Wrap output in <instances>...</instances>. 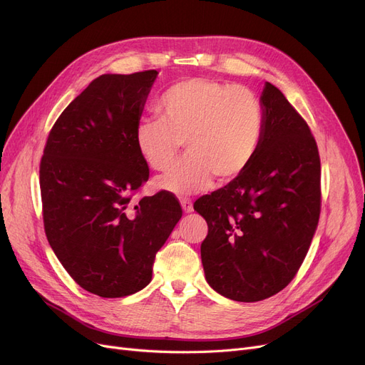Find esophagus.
I'll return each mask as SVG.
<instances>
[{
	"instance_id": "esophagus-1",
	"label": "esophagus",
	"mask_w": 365,
	"mask_h": 365,
	"mask_svg": "<svg viewBox=\"0 0 365 365\" xmlns=\"http://www.w3.org/2000/svg\"><path fill=\"white\" fill-rule=\"evenodd\" d=\"M180 204H182V208H183V212H185V213H190V212H194V205H192V201H190L189 198H182V200H180Z\"/></svg>"
}]
</instances>
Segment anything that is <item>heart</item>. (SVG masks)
Here are the masks:
<instances>
[{"label":"heart","mask_w":365,"mask_h":365,"mask_svg":"<svg viewBox=\"0 0 365 365\" xmlns=\"http://www.w3.org/2000/svg\"><path fill=\"white\" fill-rule=\"evenodd\" d=\"M160 117H143L134 140L143 161L164 170L185 142L187 153L171 164L155 186L179 197L238 178L250 165L263 138V108L245 87L210 78H189L168 87Z\"/></svg>","instance_id":"heart-1"}]
</instances>
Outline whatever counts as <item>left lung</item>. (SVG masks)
<instances>
[{
  "label": "left lung",
  "instance_id": "obj_1",
  "mask_svg": "<svg viewBox=\"0 0 365 365\" xmlns=\"http://www.w3.org/2000/svg\"><path fill=\"white\" fill-rule=\"evenodd\" d=\"M263 138L238 178L194 208L205 219V279L219 294L259 302L285 289L309 250L321 212V163L309 125L271 83Z\"/></svg>",
  "mask_w": 365,
  "mask_h": 365
}]
</instances>
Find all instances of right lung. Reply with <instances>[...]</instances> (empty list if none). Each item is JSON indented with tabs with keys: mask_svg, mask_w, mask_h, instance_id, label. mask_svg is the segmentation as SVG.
Masks as SVG:
<instances>
[{
	"mask_svg": "<svg viewBox=\"0 0 365 365\" xmlns=\"http://www.w3.org/2000/svg\"><path fill=\"white\" fill-rule=\"evenodd\" d=\"M155 69L105 73L57 118L40 164L44 231L72 279L101 297L150 282L155 255L182 217L178 198H131L149 167L134 140Z\"/></svg>",
	"mask_w": 365,
	"mask_h": 365,
	"instance_id": "right-lung-1",
	"label": "right lung"
}]
</instances>
